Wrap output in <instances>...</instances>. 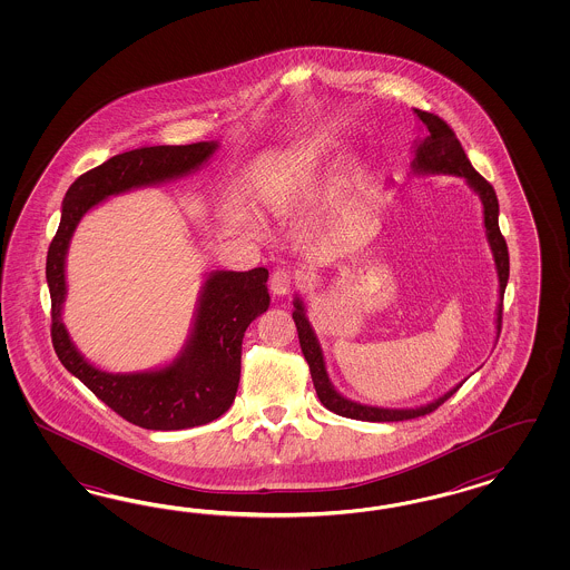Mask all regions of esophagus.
<instances>
[{"label":"esophagus","instance_id":"34e87169","mask_svg":"<svg viewBox=\"0 0 570 570\" xmlns=\"http://www.w3.org/2000/svg\"><path fill=\"white\" fill-rule=\"evenodd\" d=\"M269 286H272V293L276 294V296H286V294L293 291V276H291V272L276 269V272L272 274Z\"/></svg>","mask_w":570,"mask_h":570}]
</instances>
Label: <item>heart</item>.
Here are the masks:
<instances>
[{
    "label": "heart",
    "mask_w": 570,
    "mask_h": 570,
    "mask_svg": "<svg viewBox=\"0 0 570 570\" xmlns=\"http://www.w3.org/2000/svg\"><path fill=\"white\" fill-rule=\"evenodd\" d=\"M332 165V146L326 139H309L294 146L261 188V207L274 217H286L305 205ZM362 181V173L351 167L338 177L341 190H353Z\"/></svg>",
    "instance_id": "heart-1"
}]
</instances>
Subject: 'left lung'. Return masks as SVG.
<instances>
[{
	"instance_id": "obj_1",
	"label": "left lung",
	"mask_w": 570,
	"mask_h": 570,
	"mask_svg": "<svg viewBox=\"0 0 570 570\" xmlns=\"http://www.w3.org/2000/svg\"><path fill=\"white\" fill-rule=\"evenodd\" d=\"M414 115L417 121L424 127V136L414 141V160H412V175H453L462 177L468 184V188L479 194L481 205H483V225L484 238L489 242L491 255L495 261V272H498V307H495V338H500L501 332V309H503V293L508 286L510 277V257H508V246L500 232V203L493 186L484 179L483 175L474 171L470 165L466 153L451 131L448 122L439 119L436 115L424 112L414 108ZM293 320L298 332V343L303 348V355L309 363L311 379L313 386L317 391V397L324 403V407L343 415V417H353V420H363V422H399V420H412L417 415H426L434 412L439 405H443L462 384H455L449 389L445 395L432 399L431 403L420 405V407H407V410H393V407H379V405H365L360 401L346 399L336 391V386L330 380L328 367H326V357L324 348L320 345V338L315 330L311 326L309 315H307V303L303 294H294Z\"/></svg>"
}]
</instances>
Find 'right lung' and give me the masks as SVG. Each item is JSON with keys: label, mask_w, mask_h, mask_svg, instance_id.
Here are the masks:
<instances>
[{"label": "right lung", "mask_w": 570, "mask_h": 570, "mask_svg": "<svg viewBox=\"0 0 570 570\" xmlns=\"http://www.w3.org/2000/svg\"><path fill=\"white\" fill-rule=\"evenodd\" d=\"M217 150L219 141L144 146L112 156L100 167L83 173L62 200L60 225L48 250L46 277L52 298V343L58 360L110 410L148 431L203 426L229 410L240 382L244 332L269 309V272L265 267L207 272L188 338L171 362L141 372H106L77 348L62 320L70 240L91 208L112 196L196 173Z\"/></svg>", "instance_id": "1"}]
</instances>
